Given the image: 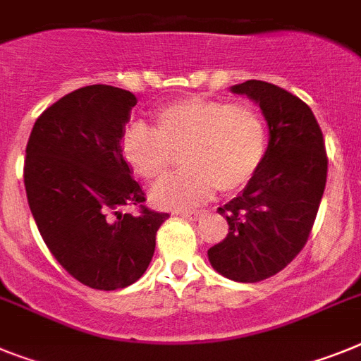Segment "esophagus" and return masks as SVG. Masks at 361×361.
I'll list each match as a JSON object with an SVG mask.
<instances>
[{"mask_svg": "<svg viewBox=\"0 0 361 361\" xmlns=\"http://www.w3.org/2000/svg\"><path fill=\"white\" fill-rule=\"evenodd\" d=\"M202 216H204L202 213H181V218H187V220H192V222H198Z\"/></svg>", "mask_w": 361, "mask_h": 361, "instance_id": "1", "label": "esophagus"}]
</instances>
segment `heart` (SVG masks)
Here are the masks:
<instances>
[{"label":"heart","mask_w":361,"mask_h":361,"mask_svg":"<svg viewBox=\"0 0 361 361\" xmlns=\"http://www.w3.org/2000/svg\"><path fill=\"white\" fill-rule=\"evenodd\" d=\"M268 132L262 115L247 104L213 99H181L154 115V126L135 121L121 135V152L147 181L166 174L172 154L181 152L185 171L159 181L152 204L183 211L246 187L264 161Z\"/></svg>","instance_id":"obj_1"}]
</instances>
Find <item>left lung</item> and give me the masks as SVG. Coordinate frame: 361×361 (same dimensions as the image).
<instances>
[{
  "label": "left lung",
  "instance_id": "obj_1",
  "mask_svg": "<svg viewBox=\"0 0 361 361\" xmlns=\"http://www.w3.org/2000/svg\"><path fill=\"white\" fill-rule=\"evenodd\" d=\"M260 106L268 148L255 178L237 198L218 207L229 233L209 247V262L237 283H259L305 247L326 183L325 141L316 117L299 97L262 80L231 86Z\"/></svg>",
  "mask_w": 361,
  "mask_h": 361
}]
</instances>
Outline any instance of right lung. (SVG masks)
Wrapping results in <instances>:
<instances>
[{
    "mask_svg": "<svg viewBox=\"0 0 361 361\" xmlns=\"http://www.w3.org/2000/svg\"><path fill=\"white\" fill-rule=\"evenodd\" d=\"M134 93L93 84L68 93L36 119L25 150L27 200L45 246L69 275L119 290L147 271L169 214L145 192L121 152ZM135 204L139 215L123 214Z\"/></svg>",
    "mask_w": 361,
    "mask_h": 361,
    "instance_id": "1",
    "label": "right lung"
}]
</instances>
